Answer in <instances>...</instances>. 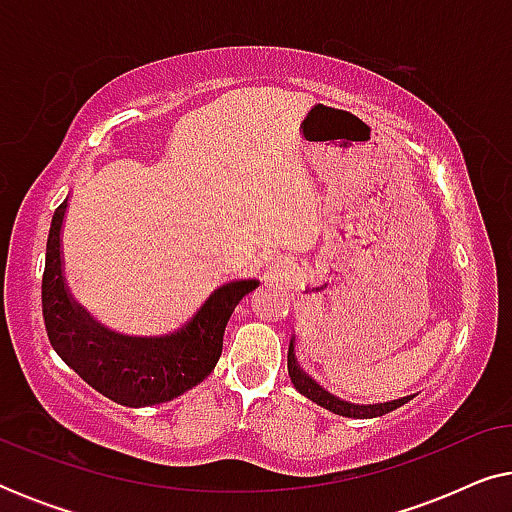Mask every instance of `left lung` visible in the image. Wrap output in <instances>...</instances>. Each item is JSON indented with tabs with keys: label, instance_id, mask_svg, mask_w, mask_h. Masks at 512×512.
Masks as SVG:
<instances>
[{
	"label": "left lung",
	"instance_id": "1",
	"mask_svg": "<svg viewBox=\"0 0 512 512\" xmlns=\"http://www.w3.org/2000/svg\"><path fill=\"white\" fill-rule=\"evenodd\" d=\"M293 347H296V338H291V342H289V377H291L293 387H296L305 398H310L312 403H317V405H321V408L335 412V415L356 417V419H373V417H382L391 410L401 408V405H405L412 398V396H405V398H398V401L373 403V405H359V403L342 401V398L333 396L331 391H326L324 387H321V384L314 382L303 368H300Z\"/></svg>",
	"mask_w": 512,
	"mask_h": 512
}]
</instances>
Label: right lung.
Returning <instances> with one entry per match:
<instances>
[{
  "instance_id": "right-lung-1",
  "label": "right lung",
  "mask_w": 512,
  "mask_h": 512,
  "mask_svg": "<svg viewBox=\"0 0 512 512\" xmlns=\"http://www.w3.org/2000/svg\"><path fill=\"white\" fill-rule=\"evenodd\" d=\"M67 205L69 195L53 214L41 279L44 324L55 352L95 391L128 408L172 401L193 389L214 370L230 314L256 289L258 279L221 284L184 326L167 335L116 333L90 317L67 286L60 251Z\"/></svg>"
}]
</instances>
